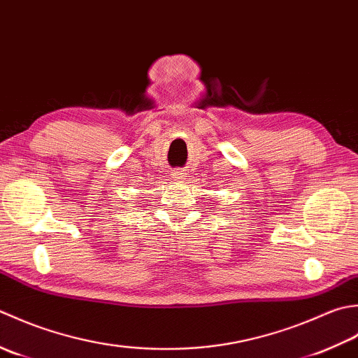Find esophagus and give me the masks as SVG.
<instances>
[{"mask_svg": "<svg viewBox=\"0 0 358 358\" xmlns=\"http://www.w3.org/2000/svg\"><path fill=\"white\" fill-rule=\"evenodd\" d=\"M171 176H173L174 179H178V180L185 179V171H184V170H173Z\"/></svg>", "mask_w": 358, "mask_h": 358, "instance_id": "esophagus-1", "label": "esophagus"}]
</instances>
